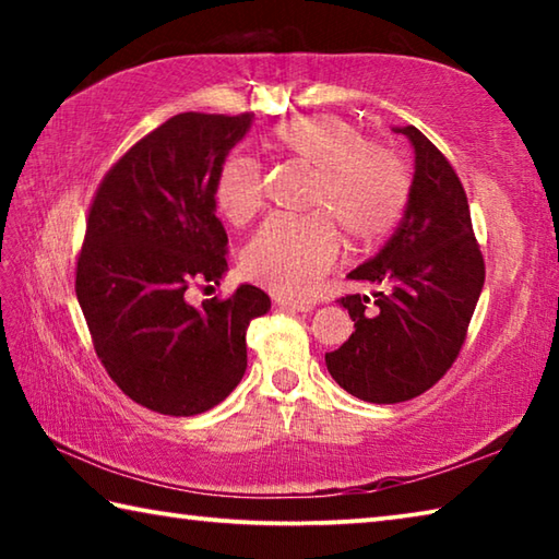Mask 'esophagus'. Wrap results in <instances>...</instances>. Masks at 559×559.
<instances>
[{"mask_svg": "<svg viewBox=\"0 0 559 559\" xmlns=\"http://www.w3.org/2000/svg\"><path fill=\"white\" fill-rule=\"evenodd\" d=\"M276 306L283 310H296V313H308V310H313V302L310 300H296V298H286V296H276Z\"/></svg>", "mask_w": 559, "mask_h": 559, "instance_id": "obj_1", "label": "esophagus"}]
</instances>
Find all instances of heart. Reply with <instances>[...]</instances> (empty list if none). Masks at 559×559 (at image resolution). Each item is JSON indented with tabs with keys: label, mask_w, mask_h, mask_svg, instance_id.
<instances>
[{
	"label": "heart",
	"mask_w": 559,
	"mask_h": 559,
	"mask_svg": "<svg viewBox=\"0 0 559 559\" xmlns=\"http://www.w3.org/2000/svg\"><path fill=\"white\" fill-rule=\"evenodd\" d=\"M266 150L283 163L310 169L306 206L298 219H271L249 241L241 269L259 286L302 296L333 266L340 233L349 243L384 239L404 216L412 177L390 145L370 143L340 116H302L281 122ZM214 202L231 224H246L263 204L259 167L241 157L224 159L214 177Z\"/></svg>",
	"instance_id": "b5f03b06"
}]
</instances>
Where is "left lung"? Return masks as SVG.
<instances>
[{
  "label": "left lung",
  "mask_w": 559,
  "mask_h": 559,
  "mask_svg": "<svg viewBox=\"0 0 559 559\" xmlns=\"http://www.w3.org/2000/svg\"><path fill=\"white\" fill-rule=\"evenodd\" d=\"M394 132L414 145L409 204L382 251L349 271V281L382 288L372 298L355 293L337 300L355 333L325 353L333 380L372 404L414 400L449 372L486 281L459 175L414 126Z\"/></svg>",
  "instance_id": "8db88e82"
}]
</instances>
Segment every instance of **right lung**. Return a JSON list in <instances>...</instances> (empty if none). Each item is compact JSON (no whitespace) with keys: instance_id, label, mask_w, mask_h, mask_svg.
I'll list each match as a JSON object with an SVG mask.
<instances>
[{"instance_id":"add662e5","label":"right lung","mask_w":559,"mask_h":559,"mask_svg":"<svg viewBox=\"0 0 559 559\" xmlns=\"http://www.w3.org/2000/svg\"><path fill=\"white\" fill-rule=\"evenodd\" d=\"M251 120H165L108 169L88 210L75 298L110 380L157 414L194 416L224 402L246 372V328L271 308L249 283L202 306L185 298L226 273L214 177Z\"/></svg>"}]
</instances>
